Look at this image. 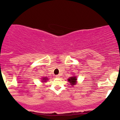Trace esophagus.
Returning a JSON list of instances; mask_svg holds the SVG:
<instances>
[{
    "label": "esophagus",
    "mask_w": 120,
    "mask_h": 120,
    "mask_svg": "<svg viewBox=\"0 0 120 120\" xmlns=\"http://www.w3.org/2000/svg\"><path fill=\"white\" fill-rule=\"evenodd\" d=\"M60 74H57V75H56V78H60Z\"/></svg>",
    "instance_id": "esophagus-1"
}]
</instances>
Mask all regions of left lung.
Here are the masks:
<instances>
[{
    "label": "left lung",
    "instance_id": "8db88e82",
    "mask_svg": "<svg viewBox=\"0 0 120 120\" xmlns=\"http://www.w3.org/2000/svg\"><path fill=\"white\" fill-rule=\"evenodd\" d=\"M77 78L76 77H71L69 78V79H68L69 82L71 83V85H75V82H76Z\"/></svg>",
    "mask_w": 120,
    "mask_h": 120
}]
</instances>
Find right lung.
<instances>
[{"mask_svg":"<svg viewBox=\"0 0 120 120\" xmlns=\"http://www.w3.org/2000/svg\"><path fill=\"white\" fill-rule=\"evenodd\" d=\"M43 79L44 82H46V81L47 80V78H44Z\"/></svg>","mask_w":120,"mask_h":120,"instance_id":"right-lung-1","label":"right lung"}]
</instances>
